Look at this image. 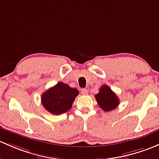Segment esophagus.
Returning a JSON list of instances; mask_svg holds the SVG:
<instances>
[{
	"label": "esophagus",
	"instance_id": "esophagus-1",
	"mask_svg": "<svg viewBox=\"0 0 159 159\" xmlns=\"http://www.w3.org/2000/svg\"><path fill=\"white\" fill-rule=\"evenodd\" d=\"M81 94L83 95L88 94V90H87L86 88H83V89H81Z\"/></svg>",
	"mask_w": 159,
	"mask_h": 159
}]
</instances>
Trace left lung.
Returning a JSON list of instances; mask_svg holds the SVG:
<instances>
[{
  "label": "left lung",
  "instance_id": "left-lung-1",
  "mask_svg": "<svg viewBox=\"0 0 159 159\" xmlns=\"http://www.w3.org/2000/svg\"><path fill=\"white\" fill-rule=\"evenodd\" d=\"M95 99L100 107L107 112L116 108L120 103L118 97L107 85H103L100 88L99 93L95 95Z\"/></svg>",
  "mask_w": 159,
  "mask_h": 159
}]
</instances>
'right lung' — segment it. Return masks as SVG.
I'll return each mask as SVG.
<instances>
[{
  "mask_svg": "<svg viewBox=\"0 0 159 159\" xmlns=\"http://www.w3.org/2000/svg\"><path fill=\"white\" fill-rule=\"evenodd\" d=\"M78 93L79 91L76 88H71L65 83L58 82L42 94V104L49 113L60 115L71 109Z\"/></svg>",
  "mask_w": 159,
  "mask_h": 159,
  "instance_id": "obj_1",
  "label": "right lung"
}]
</instances>
